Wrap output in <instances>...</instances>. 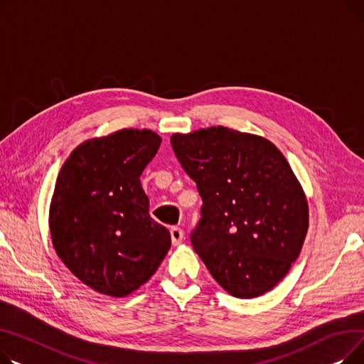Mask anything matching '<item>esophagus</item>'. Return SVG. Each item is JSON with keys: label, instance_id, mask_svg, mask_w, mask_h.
Here are the masks:
<instances>
[{"label": "esophagus", "instance_id": "obj_1", "mask_svg": "<svg viewBox=\"0 0 364 364\" xmlns=\"http://www.w3.org/2000/svg\"><path fill=\"white\" fill-rule=\"evenodd\" d=\"M183 230L181 228H172L170 229V237H172V244L179 245L183 241Z\"/></svg>", "mask_w": 364, "mask_h": 364}]
</instances>
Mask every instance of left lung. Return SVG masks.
Listing matches in <instances>:
<instances>
[{
  "label": "left lung",
  "instance_id": "left-lung-1",
  "mask_svg": "<svg viewBox=\"0 0 364 364\" xmlns=\"http://www.w3.org/2000/svg\"><path fill=\"white\" fill-rule=\"evenodd\" d=\"M203 198L192 247L230 295L254 298L279 284L303 248L309 204L269 139L211 126L170 138Z\"/></svg>",
  "mask_w": 364,
  "mask_h": 364
}]
</instances>
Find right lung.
I'll list each match as a JSON object with an SVG mask.
<instances>
[{"mask_svg":"<svg viewBox=\"0 0 364 364\" xmlns=\"http://www.w3.org/2000/svg\"><path fill=\"white\" fill-rule=\"evenodd\" d=\"M161 138L120 129L77 145L57 176L50 232L60 260L91 289L114 298L144 285L170 248V232L149 216L139 176Z\"/></svg>","mask_w":364,"mask_h":364,"instance_id":"right-lung-1","label":"right lung"}]
</instances>
